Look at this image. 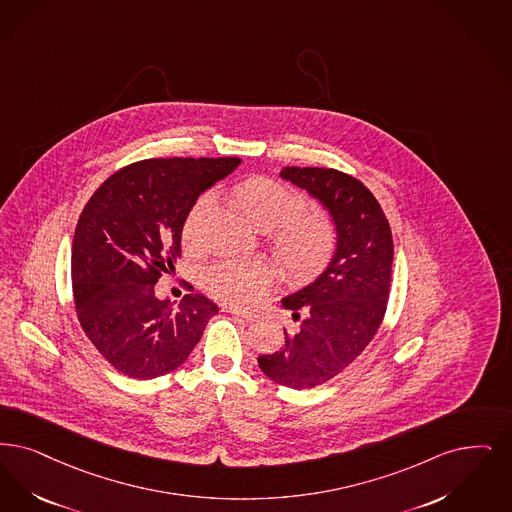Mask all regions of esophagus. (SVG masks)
<instances>
[{"mask_svg":"<svg viewBox=\"0 0 512 512\" xmlns=\"http://www.w3.org/2000/svg\"><path fill=\"white\" fill-rule=\"evenodd\" d=\"M230 314H234L236 318H242V320H246V322H253V320L259 318V314L247 312V310H242V308H230Z\"/></svg>","mask_w":512,"mask_h":512,"instance_id":"esophagus-1","label":"esophagus"}]
</instances>
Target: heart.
Segmentation results:
<instances>
[{"instance_id":"b5f03b06","label":"heart","mask_w":512,"mask_h":512,"mask_svg":"<svg viewBox=\"0 0 512 512\" xmlns=\"http://www.w3.org/2000/svg\"><path fill=\"white\" fill-rule=\"evenodd\" d=\"M228 204L238 209L249 225L268 232L278 265L295 284H307L326 272L337 251V228L322 211H305V200L286 184L268 177H251L228 192ZM202 196L184 217V247L198 242V228L209 209ZM274 280V270L263 261H228L205 272L207 291L230 305L247 307L263 299Z\"/></svg>"}]
</instances>
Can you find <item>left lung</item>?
I'll return each mask as SVG.
<instances>
[{"instance_id":"obj_1","label":"left lung","mask_w":512,"mask_h":512,"mask_svg":"<svg viewBox=\"0 0 512 512\" xmlns=\"http://www.w3.org/2000/svg\"><path fill=\"white\" fill-rule=\"evenodd\" d=\"M280 177L324 205L337 251L322 276L282 299L297 326L286 345L259 356L268 379L287 389L324 385L368 347L389 301L392 234L375 196L358 179L326 167H284Z\"/></svg>"}]
</instances>
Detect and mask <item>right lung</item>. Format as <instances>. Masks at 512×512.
Instances as JSON below:
<instances>
[{
  "label": "right lung",
  "instance_id": "right-lung-1",
  "mask_svg": "<svg viewBox=\"0 0 512 512\" xmlns=\"http://www.w3.org/2000/svg\"><path fill=\"white\" fill-rule=\"evenodd\" d=\"M240 158H162L122 167L83 207L72 240V287L85 335L123 375L179 368L219 307L202 293L179 307L154 286L181 255L190 207Z\"/></svg>",
  "mask_w": 512,
  "mask_h": 512
}]
</instances>
